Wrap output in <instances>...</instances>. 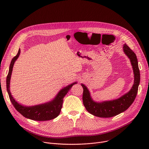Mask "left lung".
<instances>
[{"label":"left lung","mask_w":149,"mask_h":149,"mask_svg":"<svg viewBox=\"0 0 149 149\" xmlns=\"http://www.w3.org/2000/svg\"><path fill=\"white\" fill-rule=\"evenodd\" d=\"M123 50L130 59L134 74L133 86L129 93L116 100L95 102L91 99L87 88L84 84H81L83 88L82 101L84 107L90 113L95 116L109 118L118 115L128 109L136 97L140 79L137 56L126 44L124 45Z\"/></svg>","instance_id":"obj_1"}]
</instances>
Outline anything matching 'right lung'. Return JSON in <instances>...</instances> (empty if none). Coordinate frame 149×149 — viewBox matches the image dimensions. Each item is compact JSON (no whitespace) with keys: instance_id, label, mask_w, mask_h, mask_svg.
<instances>
[{"instance_id":"right-lung-1","label":"right lung","mask_w":149,"mask_h":149,"mask_svg":"<svg viewBox=\"0 0 149 149\" xmlns=\"http://www.w3.org/2000/svg\"><path fill=\"white\" fill-rule=\"evenodd\" d=\"M20 52V50L19 49L17 55L14 56L12 59L9 67V72L6 78L7 91L12 104H13L16 110L23 116L33 120L47 121L56 118L58 116L61 112L62 107L63 97L65 96L68 92L71 90L72 87L77 82H74L70 85V86L62 89L59 92L55 99L51 102H48L47 104L32 106V107H25V106L20 105L14 100V98L12 96L9 88L10 79L12 72V68L15 61L19 56Z\"/></svg>"}]
</instances>
